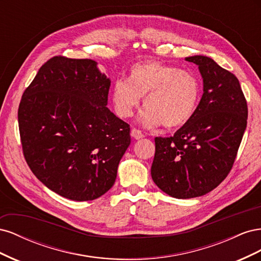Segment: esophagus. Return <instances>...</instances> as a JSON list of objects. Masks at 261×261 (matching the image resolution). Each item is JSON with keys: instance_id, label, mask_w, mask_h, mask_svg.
Returning a JSON list of instances; mask_svg holds the SVG:
<instances>
[{"instance_id": "esophagus-1", "label": "esophagus", "mask_w": 261, "mask_h": 261, "mask_svg": "<svg viewBox=\"0 0 261 261\" xmlns=\"http://www.w3.org/2000/svg\"><path fill=\"white\" fill-rule=\"evenodd\" d=\"M130 135H132L133 138H135V139H140V138L144 137V134L141 133V130H139L137 128H132Z\"/></svg>"}]
</instances>
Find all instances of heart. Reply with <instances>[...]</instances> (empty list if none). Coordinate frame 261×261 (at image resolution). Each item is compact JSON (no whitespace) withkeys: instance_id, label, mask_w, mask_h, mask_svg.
Listing matches in <instances>:
<instances>
[{"instance_id":"obj_1","label":"heart","mask_w":261,"mask_h":261,"mask_svg":"<svg viewBox=\"0 0 261 261\" xmlns=\"http://www.w3.org/2000/svg\"><path fill=\"white\" fill-rule=\"evenodd\" d=\"M200 85L189 70L148 61L133 65L127 80L114 82L111 100L116 114L129 117L143 96L139 120L146 126L176 128L186 124L198 105Z\"/></svg>"}]
</instances>
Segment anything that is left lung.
Listing matches in <instances>:
<instances>
[{"instance_id": "left-lung-1", "label": "left lung", "mask_w": 261, "mask_h": 261, "mask_svg": "<svg viewBox=\"0 0 261 261\" xmlns=\"http://www.w3.org/2000/svg\"><path fill=\"white\" fill-rule=\"evenodd\" d=\"M198 65L203 93L186 124L171 137H155L151 176L178 199L199 197L230 173L247 125V101L234 74L210 58L185 59Z\"/></svg>"}]
</instances>
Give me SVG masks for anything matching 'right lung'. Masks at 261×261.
<instances>
[{"label":"right lung","instance_id":"1","mask_svg":"<svg viewBox=\"0 0 261 261\" xmlns=\"http://www.w3.org/2000/svg\"><path fill=\"white\" fill-rule=\"evenodd\" d=\"M109 78L90 59L46 61L18 108L22 153L36 177L67 199L99 198L114 184L129 125L107 108Z\"/></svg>","mask_w":261,"mask_h":261}]
</instances>
